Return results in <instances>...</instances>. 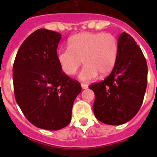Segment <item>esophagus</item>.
<instances>
[{
  "instance_id": "obj_1",
  "label": "esophagus",
  "mask_w": 157,
  "mask_h": 157,
  "mask_svg": "<svg viewBox=\"0 0 157 157\" xmlns=\"http://www.w3.org/2000/svg\"><path fill=\"white\" fill-rule=\"evenodd\" d=\"M81 88L83 89V90H86V89L88 88V86H87V85H86V84L82 83V84H81Z\"/></svg>"
}]
</instances>
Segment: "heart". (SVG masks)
Wrapping results in <instances>:
<instances>
[{"label":"heart","instance_id":"1","mask_svg":"<svg viewBox=\"0 0 157 157\" xmlns=\"http://www.w3.org/2000/svg\"><path fill=\"white\" fill-rule=\"evenodd\" d=\"M69 48H63L57 53V60L62 71L73 76L83 61L85 67L79 78L83 81H93L100 74L111 73L117 62L118 42L111 33H81L68 40Z\"/></svg>","mask_w":157,"mask_h":157}]
</instances>
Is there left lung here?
I'll return each instance as SVG.
<instances>
[{
  "label": "left lung",
  "instance_id": "1",
  "mask_svg": "<svg viewBox=\"0 0 157 157\" xmlns=\"http://www.w3.org/2000/svg\"><path fill=\"white\" fill-rule=\"evenodd\" d=\"M147 84V65L134 38L123 33L118 39V54L111 74L89 86L94 93V116L107 124L126 123L139 112Z\"/></svg>",
  "mask_w": 157,
  "mask_h": 157
}]
</instances>
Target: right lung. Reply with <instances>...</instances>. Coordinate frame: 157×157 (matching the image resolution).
I'll return each mask as SVG.
<instances>
[{"instance_id":"add662e5","label":"right lung","mask_w":157,"mask_h":157,"mask_svg":"<svg viewBox=\"0 0 157 157\" xmlns=\"http://www.w3.org/2000/svg\"><path fill=\"white\" fill-rule=\"evenodd\" d=\"M61 34L40 28L21 45L13 66V91L22 112L35 126L66 127L81 84L62 71L57 60Z\"/></svg>"}]
</instances>
